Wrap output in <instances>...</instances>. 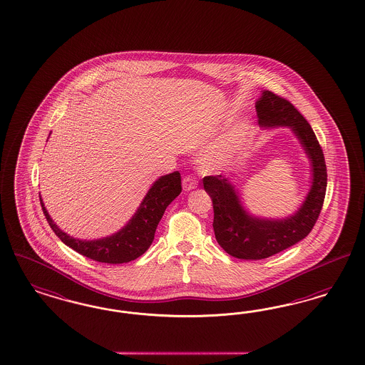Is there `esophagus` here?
Segmentation results:
<instances>
[{"mask_svg":"<svg viewBox=\"0 0 365 365\" xmlns=\"http://www.w3.org/2000/svg\"><path fill=\"white\" fill-rule=\"evenodd\" d=\"M197 187V181L192 176H185L182 178V188L184 190H193V189Z\"/></svg>","mask_w":365,"mask_h":365,"instance_id":"34e87169","label":"esophagus"}]
</instances>
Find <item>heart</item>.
<instances>
[{
    "instance_id": "obj_1",
    "label": "heart",
    "mask_w": 365,
    "mask_h": 365,
    "mask_svg": "<svg viewBox=\"0 0 365 365\" xmlns=\"http://www.w3.org/2000/svg\"><path fill=\"white\" fill-rule=\"evenodd\" d=\"M245 130H242L239 134H236L235 137L230 141L223 142L220 145H216L211 148L207 153L201 157V164L204 169L208 170H217L222 169L225 165L230 163V160L234 157L236 150L239 149L240 143L243 141V135H245Z\"/></svg>"
}]
</instances>
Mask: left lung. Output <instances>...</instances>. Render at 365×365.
Returning a JSON list of instances; mask_svg holds the SVG:
<instances>
[{"label":"left lung","mask_w":365,"mask_h":365,"mask_svg":"<svg viewBox=\"0 0 365 365\" xmlns=\"http://www.w3.org/2000/svg\"><path fill=\"white\" fill-rule=\"evenodd\" d=\"M255 108L262 129L287 128L301 143L310 163V188L294 213L272 219L248 212L230 178L222 175L202 178L213 204V231L217 243L231 257L247 260L269 258L305 239L317 222L328 180L317 137L289 101L263 90Z\"/></svg>","instance_id":"left-lung-1"}]
</instances>
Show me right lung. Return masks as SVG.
Here are the masks:
<instances>
[{
    "instance_id": "1",
    "label": "right lung",
    "mask_w": 365,
    "mask_h": 365,
    "mask_svg": "<svg viewBox=\"0 0 365 365\" xmlns=\"http://www.w3.org/2000/svg\"><path fill=\"white\" fill-rule=\"evenodd\" d=\"M181 193V176L173 172L157 178L128 223L111 235L94 240L70 236L52 220L40 196L48 223L60 240L87 258L102 263H128L141 257L153 243L154 232L166 207Z\"/></svg>"
}]
</instances>
